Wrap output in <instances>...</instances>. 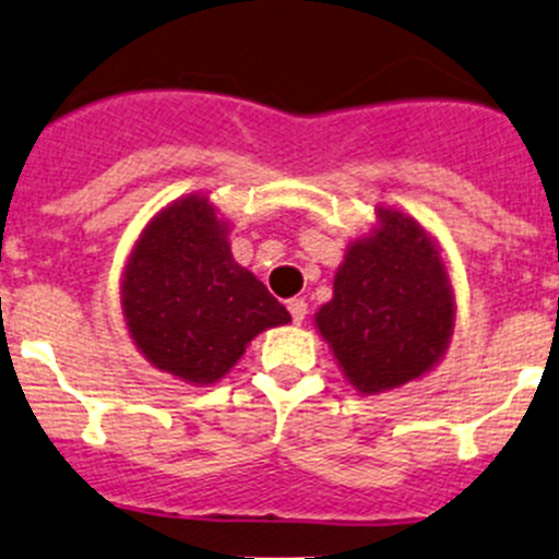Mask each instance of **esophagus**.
<instances>
[{"label":"esophagus","mask_w":559,"mask_h":559,"mask_svg":"<svg viewBox=\"0 0 559 559\" xmlns=\"http://www.w3.org/2000/svg\"><path fill=\"white\" fill-rule=\"evenodd\" d=\"M287 312H290L293 323L298 325L307 318V301H304V298H290V301H287Z\"/></svg>","instance_id":"esophagus-1"}]
</instances>
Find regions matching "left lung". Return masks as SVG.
Instances as JSON below:
<instances>
[{
    "mask_svg": "<svg viewBox=\"0 0 559 559\" xmlns=\"http://www.w3.org/2000/svg\"><path fill=\"white\" fill-rule=\"evenodd\" d=\"M380 230L356 241L314 314L340 367L361 394L396 389L427 372L454 331V296L429 236L383 209Z\"/></svg>",
    "mask_w": 559,
    "mask_h": 559,
    "instance_id": "8db88e82",
    "label": "left lung"
}]
</instances>
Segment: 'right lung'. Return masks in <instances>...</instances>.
<instances>
[{"mask_svg":"<svg viewBox=\"0 0 559 559\" xmlns=\"http://www.w3.org/2000/svg\"><path fill=\"white\" fill-rule=\"evenodd\" d=\"M206 198H185L148 223L121 285L127 329L157 369L214 383L263 329L290 320L255 274L230 255Z\"/></svg>","mask_w":559,"mask_h":559,"instance_id":"right-lung-1","label":"right lung"}]
</instances>
